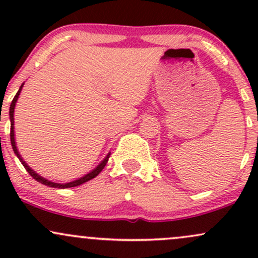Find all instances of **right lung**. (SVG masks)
<instances>
[{"instance_id": "1", "label": "right lung", "mask_w": 258, "mask_h": 258, "mask_svg": "<svg viewBox=\"0 0 258 258\" xmlns=\"http://www.w3.org/2000/svg\"><path fill=\"white\" fill-rule=\"evenodd\" d=\"M23 85H24V84H23ZM23 85L20 86L19 91L17 92V94H16V96H14V98H13V100H12V103H11V108H10V119H11V143H12V148H13V150H14V154H16V155L18 156V159L20 160V162H22L23 166L25 167V170L28 171L29 174H30V176L32 177V178L36 179L37 182L42 183V184H44V185L52 186V188H60V189H64V188H72V186H78V185H80V184H82V183L88 182V180H91L92 178H94V177L98 176V174H99L100 172H102L103 168L105 167V165H106V162H108L109 156H110V154H108V155L105 156V159L103 160V161L100 162V164L98 165V166H97L96 168H94L93 171H91L90 173H87V174H86V176L81 177V178H79V179H76V180H73V182L64 183V184H60V183H54V182H51V180H48V179L43 178V177H41L40 174H37L36 172H35L34 170H31V168L28 166V164H26V162L24 161V160L22 159V156H20L19 152H18L17 146H16V139H14V108H16V103H17V100H18V97H19L20 91H22V88H23Z\"/></svg>"}]
</instances>
